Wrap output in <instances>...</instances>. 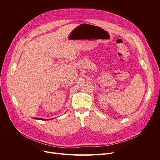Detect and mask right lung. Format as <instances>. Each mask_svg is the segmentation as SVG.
Segmentation results:
<instances>
[{"label":"right lung","mask_w":160,"mask_h":160,"mask_svg":"<svg viewBox=\"0 0 160 160\" xmlns=\"http://www.w3.org/2000/svg\"><path fill=\"white\" fill-rule=\"evenodd\" d=\"M35 119H37V120H47L45 119H43V118H34ZM49 120H51V119H49Z\"/></svg>","instance_id":"add662e5"}]
</instances>
